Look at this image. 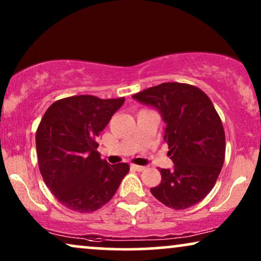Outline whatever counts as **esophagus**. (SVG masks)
I'll return each instance as SVG.
<instances>
[{"label":"esophagus","mask_w":261,"mask_h":261,"mask_svg":"<svg viewBox=\"0 0 261 261\" xmlns=\"http://www.w3.org/2000/svg\"><path fill=\"white\" fill-rule=\"evenodd\" d=\"M130 169L132 170H135L138 171V172H141V171L145 170V166H140V165H134V164H132L130 165Z\"/></svg>","instance_id":"34e87169"}]
</instances>
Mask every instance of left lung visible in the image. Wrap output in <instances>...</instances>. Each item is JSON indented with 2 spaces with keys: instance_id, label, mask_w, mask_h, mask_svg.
Listing matches in <instances>:
<instances>
[{
  "instance_id": "8db88e82",
  "label": "left lung",
  "mask_w": 261,
  "mask_h": 261,
  "mask_svg": "<svg viewBox=\"0 0 261 261\" xmlns=\"http://www.w3.org/2000/svg\"><path fill=\"white\" fill-rule=\"evenodd\" d=\"M158 110L166 123L173 170L160 169L162 183L154 197L169 208L183 210L197 204L212 191L226 153V138L219 114L201 89L184 83H163L133 95Z\"/></svg>"
}]
</instances>
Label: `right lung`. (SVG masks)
<instances>
[{"label":"right lung","mask_w":261,"mask_h":261,"mask_svg":"<svg viewBox=\"0 0 261 261\" xmlns=\"http://www.w3.org/2000/svg\"><path fill=\"white\" fill-rule=\"evenodd\" d=\"M124 97L101 99L71 96L48 107L39 124V170L45 184L66 208L91 213L108 203L129 171V165H109L97 151L96 137L105 129Z\"/></svg>","instance_id":"1"}]
</instances>
